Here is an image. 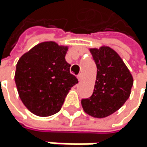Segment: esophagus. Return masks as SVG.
<instances>
[{
	"instance_id": "34e87169",
	"label": "esophagus",
	"mask_w": 147,
	"mask_h": 147,
	"mask_svg": "<svg viewBox=\"0 0 147 147\" xmlns=\"http://www.w3.org/2000/svg\"><path fill=\"white\" fill-rule=\"evenodd\" d=\"M78 78L79 81H82L83 80V74H82V73H80V74L78 76Z\"/></svg>"
}]
</instances>
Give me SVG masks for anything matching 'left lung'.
<instances>
[{
  "label": "left lung",
  "instance_id": "8db88e82",
  "mask_svg": "<svg viewBox=\"0 0 147 147\" xmlns=\"http://www.w3.org/2000/svg\"><path fill=\"white\" fill-rule=\"evenodd\" d=\"M97 66V76L92 95L81 100L84 111L95 118L114 114L131 95L133 78L123 61L115 50L102 46L90 48Z\"/></svg>",
  "mask_w": 147,
  "mask_h": 147
}]
</instances>
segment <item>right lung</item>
Returning <instances> with one entry per match:
<instances>
[{
    "label": "right lung",
    "mask_w": 147,
    "mask_h": 147,
    "mask_svg": "<svg viewBox=\"0 0 147 147\" xmlns=\"http://www.w3.org/2000/svg\"><path fill=\"white\" fill-rule=\"evenodd\" d=\"M68 46L41 42L24 54L16 63L15 82L18 95L32 114L50 116L60 111L78 78L69 71Z\"/></svg>",
    "instance_id": "1"
}]
</instances>
